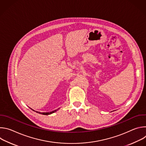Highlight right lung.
Here are the masks:
<instances>
[{
	"label": "right lung",
	"instance_id": "1",
	"mask_svg": "<svg viewBox=\"0 0 146 146\" xmlns=\"http://www.w3.org/2000/svg\"><path fill=\"white\" fill-rule=\"evenodd\" d=\"M58 109L55 110H54V111H51V112H47V113H40V112H38V111H36V112L38 113L41 114H43V115H49V114H52V113H54L56 112Z\"/></svg>",
	"mask_w": 146,
	"mask_h": 146
}]
</instances>
